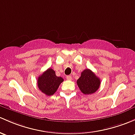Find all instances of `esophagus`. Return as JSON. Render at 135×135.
<instances>
[{
    "instance_id": "34e87169",
    "label": "esophagus",
    "mask_w": 135,
    "mask_h": 135,
    "mask_svg": "<svg viewBox=\"0 0 135 135\" xmlns=\"http://www.w3.org/2000/svg\"><path fill=\"white\" fill-rule=\"evenodd\" d=\"M66 79H68V80H71L72 76H66Z\"/></svg>"
}]
</instances>
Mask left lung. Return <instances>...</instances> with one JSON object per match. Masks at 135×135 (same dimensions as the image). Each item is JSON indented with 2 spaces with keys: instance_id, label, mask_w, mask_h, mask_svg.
<instances>
[{
  "instance_id": "left-lung-1",
  "label": "left lung",
  "mask_w": 135,
  "mask_h": 135,
  "mask_svg": "<svg viewBox=\"0 0 135 135\" xmlns=\"http://www.w3.org/2000/svg\"><path fill=\"white\" fill-rule=\"evenodd\" d=\"M100 79L90 69H85L81 74L77 80V84L82 93L91 94L94 93L100 86Z\"/></svg>"
}]
</instances>
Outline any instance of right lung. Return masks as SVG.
Wrapping results in <instances>:
<instances>
[{
  "mask_svg": "<svg viewBox=\"0 0 135 135\" xmlns=\"http://www.w3.org/2000/svg\"><path fill=\"white\" fill-rule=\"evenodd\" d=\"M63 81L61 77H58L52 69L49 68L37 79V86L42 93L52 96L57 90L59 85Z\"/></svg>",
  "mask_w": 135,
  "mask_h": 135,
  "instance_id": "add662e5",
  "label": "right lung"
}]
</instances>
